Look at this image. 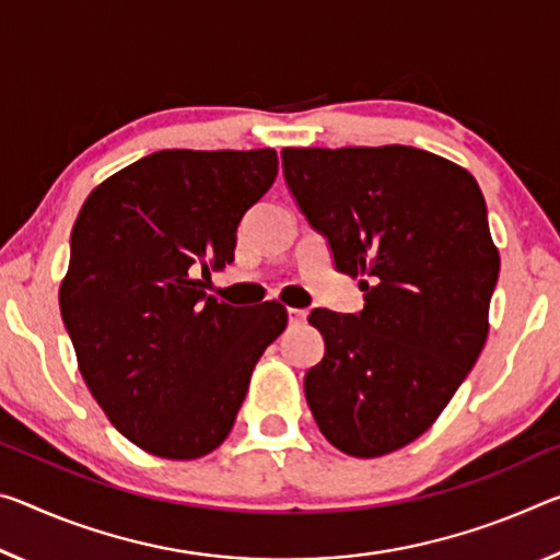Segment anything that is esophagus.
Wrapping results in <instances>:
<instances>
[{
	"label": "esophagus",
	"mask_w": 560,
	"mask_h": 560,
	"mask_svg": "<svg viewBox=\"0 0 560 560\" xmlns=\"http://www.w3.org/2000/svg\"><path fill=\"white\" fill-rule=\"evenodd\" d=\"M306 316H308L306 308H289V322L291 324H304Z\"/></svg>",
	"instance_id": "obj_1"
}]
</instances>
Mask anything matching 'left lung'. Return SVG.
<instances>
[{"label":"left lung","mask_w":560,"mask_h":560,"mask_svg":"<svg viewBox=\"0 0 560 560\" xmlns=\"http://www.w3.org/2000/svg\"><path fill=\"white\" fill-rule=\"evenodd\" d=\"M281 162L366 299L359 316H308L326 343L304 378L308 408L343 454H392L431 429L488 339L501 259L483 194L464 166L404 144L287 147Z\"/></svg>","instance_id":"left-lung-1"}]
</instances>
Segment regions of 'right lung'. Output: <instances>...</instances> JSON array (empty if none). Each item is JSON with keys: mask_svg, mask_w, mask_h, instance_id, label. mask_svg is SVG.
I'll list each match as a JSON object with an SVG mask.
<instances>
[{"mask_svg": "<svg viewBox=\"0 0 560 560\" xmlns=\"http://www.w3.org/2000/svg\"><path fill=\"white\" fill-rule=\"evenodd\" d=\"M273 149H162L89 194L59 308L94 401L159 458L219 448L287 308L254 314L207 294L234 261L236 226L277 179Z\"/></svg>", "mask_w": 560, "mask_h": 560, "instance_id": "obj_1", "label": "right lung"}]
</instances>
